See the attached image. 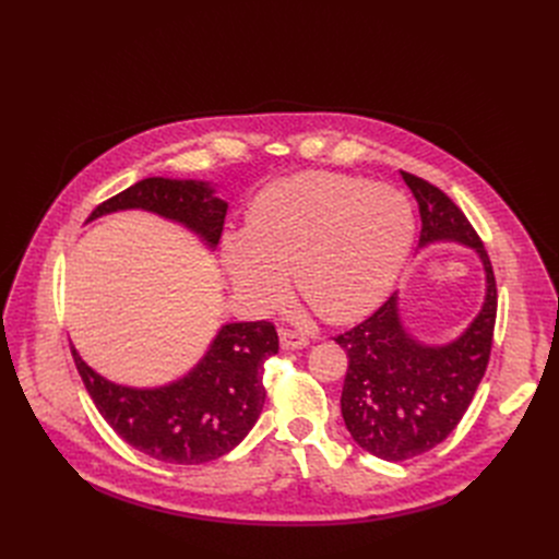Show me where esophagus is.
<instances>
[{
    "label": "esophagus",
    "instance_id": "esophagus-1",
    "mask_svg": "<svg viewBox=\"0 0 559 559\" xmlns=\"http://www.w3.org/2000/svg\"><path fill=\"white\" fill-rule=\"evenodd\" d=\"M278 337H281V346H283L285 350H295V348L308 346V337L301 335V333H297V331H292V329H281V331H278Z\"/></svg>",
    "mask_w": 559,
    "mask_h": 559
}]
</instances>
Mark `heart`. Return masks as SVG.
Segmentation results:
<instances>
[{"instance_id": "1", "label": "heart", "mask_w": 559, "mask_h": 559, "mask_svg": "<svg viewBox=\"0 0 559 559\" xmlns=\"http://www.w3.org/2000/svg\"><path fill=\"white\" fill-rule=\"evenodd\" d=\"M415 228L403 194L362 176L304 171L253 199L245 233L226 235L224 264L253 310L281 306L292 274L319 317L350 321L388 295Z\"/></svg>"}]
</instances>
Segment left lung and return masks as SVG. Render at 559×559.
Listing matches in <instances>:
<instances>
[{
    "mask_svg": "<svg viewBox=\"0 0 559 559\" xmlns=\"http://www.w3.org/2000/svg\"><path fill=\"white\" fill-rule=\"evenodd\" d=\"M401 176L419 203V245L457 240L476 249L487 272V299L474 324L449 346H421L409 337L394 295L360 324L333 337L348 358L344 424L358 447L388 462L417 457L455 430L489 365L498 310L491 260L472 222L439 188L409 171Z\"/></svg>",
    "mask_w": 559,
    "mask_h": 559,
    "instance_id": "left-lung-1",
    "label": "left lung"
}]
</instances>
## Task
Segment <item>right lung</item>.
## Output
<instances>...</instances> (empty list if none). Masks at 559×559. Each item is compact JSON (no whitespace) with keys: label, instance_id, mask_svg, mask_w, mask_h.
Wrapping results in <instances>:
<instances>
[{"label":"right lung","instance_id":"obj_1","mask_svg":"<svg viewBox=\"0 0 559 559\" xmlns=\"http://www.w3.org/2000/svg\"><path fill=\"white\" fill-rule=\"evenodd\" d=\"M144 209L183 222L205 242L217 245L228 205L205 183L144 179L99 203L87 219L104 213ZM278 354V333L267 319L228 324L209 356L179 383L160 390L112 385L72 358L99 415L133 449L169 464H203L238 447L264 405V360Z\"/></svg>","mask_w":559,"mask_h":559}]
</instances>
